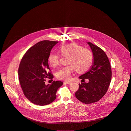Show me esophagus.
Segmentation results:
<instances>
[{"instance_id":"esophagus-1","label":"esophagus","mask_w":131,"mask_h":131,"mask_svg":"<svg viewBox=\"0 0 131 131\" xmlns=\"http://www.w3.org/2000/svg\"><path fill=\"white\" fill-rule=\"evenodd\" d=\"M64 84H69L71 83V82H70V81H64Z\"/></svg>"}]
</instances>
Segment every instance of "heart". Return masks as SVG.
I'll return each instance as SVG.
<instances>
[{"label":"heart","instance_id":"obj_1","mask_svg":"<svg viewBox=\"0 0 131 131\" xmlns=\"http://www.w3.org/2000/svg\"><path fill=\"white\" fill-rule=\"evenodd\" d=\"M60 52L64 56H70L68 60L69 65L60 69L56 73V77L60 80H68L71 74L76 70L79 73L88 71L92 65L93 61L92 52L82 46L75 43H70L62 46ZM59 54L54 51L50 52L48 61L53 67L57 66L60 62Z\"/></svg>","mask_w":131,"mask_h":131}]
</instances>
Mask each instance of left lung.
Returning a JSON list of instances; mask_svg holds the SVG:
<instances>
[{
    "label": "left lung",
    "instance_id": "1",
    "mask_svg": "<svg viewBox=\"0 0 131 131\" xmlns=\"http://www.w3.org/2000/svg\"><path fill=\"white\" fill-rule=\"evenodd\" d=\"M94 57L90 70L79 77L82 82L75 95L81 102L90 104L100 100L106 94L112 79L111 66L104 51L99 47L88 42ZM88 79V83L82 80Z\"/></svg>",
    "mask_w": 131,
    "mask_h": 131
}]
</instances>
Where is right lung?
<instances>
[{
  "instance_id": "1",
  "label": "right lung",
  "mask_w": 131,
  "mask_h": 131,
  "mask_svg": "<svg viewBox=\"0 0 131 131\" xmlns=\"http://www.w3.org/2000/svg\"><path fill=\"white\" fill-rule=\"evenodd\" d=\"M58 41L42 40L31 47L23 57L18 68L19 82L25 97L38 105H48L56 99V93L63 85L61 81L45 84V79L53 78L48 58Z\"/></svg>"
}]
</instances>
